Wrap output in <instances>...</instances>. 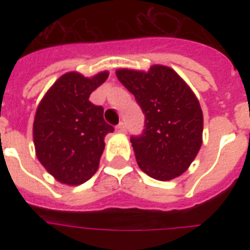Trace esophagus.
Instances as JSON below:
<instances>
[{"label": "esophagus", "instance_id": "esophagus-1", "mask_svg": "<svg viewBox=\"0 0 250 250\" xmlns=\"http://www.w3.org/2000/svg\"><path fill=\"white\" fill-rule=\"evenodd\" d=\"M115 131H117L118 133H125L127 132V127H125V125L123 122H121V123L115 127Z\"/></svg>", "mask_w": 250, "mask_h": 250}]
</instances>
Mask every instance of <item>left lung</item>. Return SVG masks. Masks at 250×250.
I'll list each match as a JSON object with an SVG mask.
<instances>
[{
    "label": "left lung",
    "mask_w": 250,
    "mask_h": 250,
    "mask_svg": "<svg viewBox=\"0 0 250 250\" xmlns=\"http://www.w3.org/2000/svg\"><path fill=\"white\" fill-rule=\"evenodd\" d=\"M117 78L145 114V128L131 136L137 165L157 180L178 178L202 144L204 117L197 97L172 68L154 64L148 72L121 68Z\"/></svg>",
    "instance_id": "1"
}]
</instances>
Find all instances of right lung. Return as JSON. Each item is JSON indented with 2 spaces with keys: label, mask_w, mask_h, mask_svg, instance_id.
I'll return each mask as SVG.
<instances>
[{
  "label": "right lung",
  "mask_w": 250,
  "mask_h": 250,
  "mask_svg": "<svg viewBox=\"0 0 250 250\" xmlns=\"http://www.w3.org/2000/svg\"><path fill=\"white\" fill-rule=\"evenodd\" d=\"M109 72L85 78L67 72L50 86L37 106L33 143L40 164L58 182L79 186L97 171L105 136L113 125L104 121V107L89 101Z\"/></svg>",
  "instance_id": "1"
}]
</instances>
